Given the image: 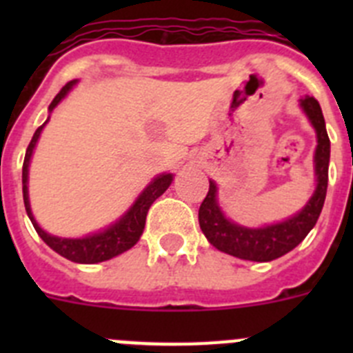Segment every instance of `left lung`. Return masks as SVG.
Segmentation results:
<instances>
[{
    "label": "left lung",
    "mask_w": 353,
    "mask_h": 353,
    "mask_svg": "<svg viewBox=\"0 0 353 353\" xmlns=\"http://www.w3.org/2000/svg\"><path fill=\"white\" fill-rule=\"evenodd\" d=\"M301 108L310 118L316 130V152H314V174L316 189L311 199L299 214L283 223L263 228H245L232 223L224 217L217 205V187L210 180L207 198L199 207V228L212 245L219 251L249 261H272L297 248L305 235L316 224L323 208L329 182L330 141L325 130L322 108L314 97L305 95L301 99Z\"/></svg>",
    "instance_id": "1"
}]
</instances>
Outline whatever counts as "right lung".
<instances>
[{
  "mask_svg": "<svg viewBox=\"0 0 353 353\" xmlns=\"http://www.w3.org/2000/svg\"><path fill=\"white\" fill-rule=\"evenodd\" d=\"M76 83L77 81H68V83L65 84L63 88L60 90V93H58V95L52 99L51 104H49V111H52L56 105L60 104L61 99H65V95L70 92L72 86ZM48 120H46V123H48ZM46 123H42V125L35 130V134H33V138H31L30 145H28L26 157H24L23 164L24 207H26L28 217H30L33 226H35L40 239H42L52 251H56L58 254L67 258V260L76 261V263H99V261L111 260V258L118 256L121 252L129 251V249L138 242L143 230H145L146 214H148L150 207H152V203H154L155 199H157L159 196L164 194V191L171 185V182H173V174L162 173L159 174V176H155V179L148 183V187H146L145 191L139 194V198L134 201L132 207H130L125 214L121 215L117 223L111 224L109 228H105L104 232L93 233V235L84 236V239H61V236L49 235V233L43 232L42 228L37 224L35 217L31 214L30 198H28V168H30L31 154H33V150H35L37 141H39L40 138V132H42Z\"/></svg>",
  "mask_w": 353,
  "mask_h": 353,
  "instance_id": "obj_1",
  "label": "right lung"
}]
</instances>
